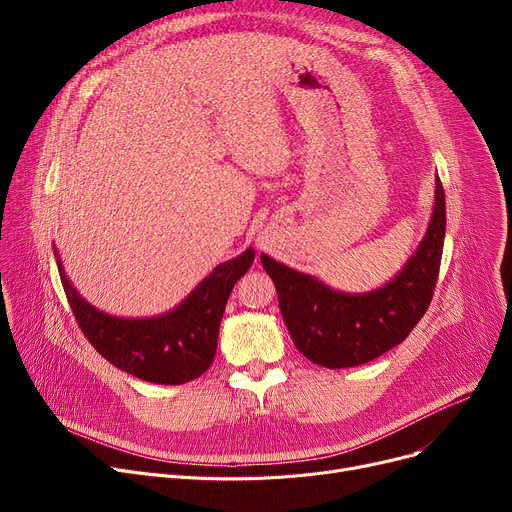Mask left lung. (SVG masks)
I'll return each instance as SVG.
<instances>
[{"label": "left lung", "instance_id": "left-lung-1", "mask_svg": "<svg viewBox=\"0 0 512 512\" xmlns=\"http://www.w3.org/2000/svg\"><path fill=\"white\" fill-rule=\"evenodd\" d=\"M444 232L446 199L436 178V201L425 236L402 270L380 288L340 292L261 253L294 346L309 361L340 369L369 363L400 344L432 301Z\"/></svg>", "mask_w": 512, "mask_h": 512}]
</instances>
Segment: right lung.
Instances as JSON below:
<instances>
[{"label": "right lung", "instance_id": "right-lung-1", "mask_svg": "<svg viewBox=\"0 0 512 512\" xmlns=\"http://www.w3.org/2000/svg\"><path fill=\"white\" fill-rule=\"evenodd\" d=\"M53 255L72 313L95 351L134 378L164 386L186 384L209 369L230 292L255 259V251L249 247L215 267L172 311L132 319L110 315L87 303L66 276L56 247Z\"/></svg>", "mask_w": 512, "mask_h": 512}]
</instances>
